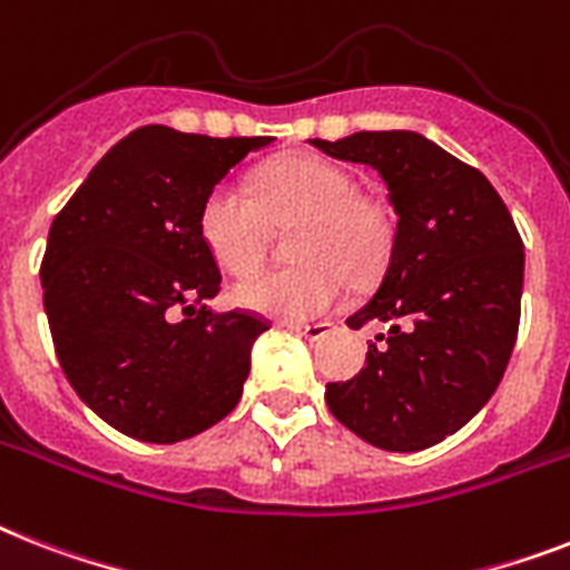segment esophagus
Listing matches in <instances>:
<instances>
[{"label":"esophagus","mask_w":570,"mask_h":570,"mask_svg":"<svg viewBox=\"0 0 570 570\" xmlns=\"http://www.w3.org/2000/svg\"><path fill=\"white\" fill-rule=\"evenodd\" d=\"M289 327L309 342L325 340V336H331V333L336 331V325H331V322H313V325H289Z\"/></svg>","instance_id":"esophagus-1"}]
</instances>
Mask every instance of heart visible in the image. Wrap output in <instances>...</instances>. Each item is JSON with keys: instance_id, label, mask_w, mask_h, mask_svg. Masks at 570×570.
I'll list each match as a JSON object with an SVG mask.
<instances>
[{"instance_id": "b5f03b06", "label": "heart", "mask_w": 570, "mask_h": 570, "mask_svg": "<svg viewBox=\"0 0 570 570\" xmlns=\"http://www.w3.org/2000/svg\"><path fill=\"white\" fill-rule=\"evenodd\" d=\"M289 222V252L301 263L234 286L230 298L239 307L281 322L325 316L345 295V275L365 281L390 254L386 210L354 193V178L318 155L277 157L254 175L252 193L216 184L198 210V237L222 269L243 277L261 266L266 225Z\"/></svg>"}]
</instances>
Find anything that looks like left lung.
I'll use <instances>...</instances> for the list:
<instances>
[{
  "instance_id": "left-lung-1",
  "label": "left lung",
  "mask_w": 570,
  "mask_h": 570,
  "mask_svg": "<svg viewBox=\"0 0 570 570\" xmlns=\"http://www.w3.org/2000/svg\"><path fill=\"white\" fill-rule=\"evenodd\" d=\"M372 166L395 210L390 261L348 327L386 322L365 368L327 383L336 421L383 451H424L469 424L494 395L515 348L524 243L503 198L474 166L419 131L309 140Z\"/></svg>"
}]
</instances>
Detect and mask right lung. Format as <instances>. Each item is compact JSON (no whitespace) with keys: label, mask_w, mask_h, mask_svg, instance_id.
Wrapping results in <instances>:
<instances>
[{"label":"right lung","mask_w":570,"mask_h":570,"mask_svg":"<svg viewBox=\"0 0 570 570\" xmlns=\"http://www.w3.org/2000/svg\"><path fill=\"white\" fill-rule=\"evenodd\" d=\"M272 140L142 125L55 216L40 284L60 368L125 436L173 445L239 404L252 345L269 325L205 304L222 275L198 237V210Z\"/></svg>","instance_id":"right-lung-1"}]
</instances>
